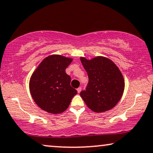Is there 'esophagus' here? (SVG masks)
Masks as SVG:
<instances>
[{"label": "esophagus", "instance_id": "esophagus-1", "mask_svg": "<svg viewBox=\"0 0 153 153\" xmlns=\"http://www.w3.org/2000/svg\"><path fill=\"white\" fill-rule=\"evenodd\" d=\"M76 91H77V93H80V92L81 91V87H79V88H78L76 89Z\"/></svg>", "mask_w": 153, "mask_h": 153}]
</instances>
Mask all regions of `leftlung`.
<instances>
[{
  "label": "left lung",
  "mask_w": 153,
  "mask_h": 153,
  "mask_svg": "<svg viewBox=\"0 0 153 153\" xmlns=\"http://www.w3.org/2000/svg\"><path fill=\"white\" fill-rule=\"evenodd\" d=\"M88 76L86 91H81V97L90 109L102 113L111 109L123 95L125 80L118 66L104 56L91 60L80 58Z\"/></svg>",
  "instance_id": "obj_1"
}]
</instances>
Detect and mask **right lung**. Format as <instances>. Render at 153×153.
<instances>
[{
    "mask_svg": "<svg viewBox=\"0 0 153 153\" xmlns=\"http://www.w3.org/2000/svg\"><path fill=\"white\" fill-rule=\"evenodd\" d=\"M72 60V58L58 54L50 55L42 60L31 75V96L39 108L49 114L64 112L77 93L71 87V78L65 72Z\"/></svg>",
    "mask_w": 153,
    "mask_h": 153,
    "instance_id": "obj_1",
    "label": "right lung"
}]
</instances>
